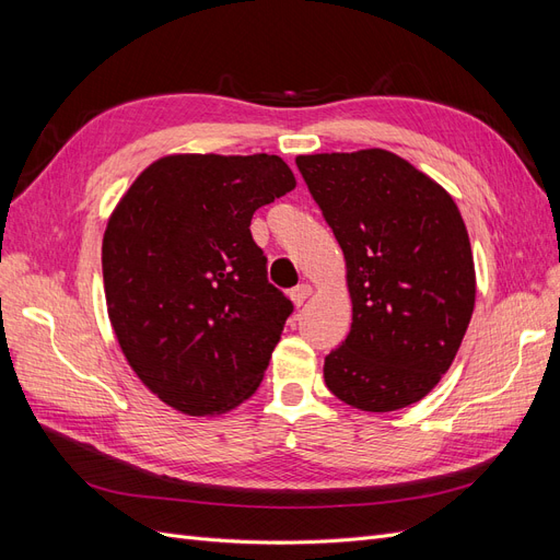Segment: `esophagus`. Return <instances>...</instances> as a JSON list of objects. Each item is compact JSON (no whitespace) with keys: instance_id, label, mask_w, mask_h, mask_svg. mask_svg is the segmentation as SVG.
I'll return each mask as SVG.
<instances>
[{"instance_id":"esophagus-1","label":"esophagus","mask_w":560,"mask_h":560,"mask_svg":"<svg viewBox=\"0 0 560 560\" xmlns=\"http://www.w3.org/2000/svg\"><path fill=\"white\" fill-rule=\"evenodd\" d=\"M311 294H313V287L306 284V282L296 284L294 290L290 292V296H292V301H294V306H303V301H306Z\"/></svg>"}]
</instances>
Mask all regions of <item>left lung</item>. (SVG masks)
<instances>
[{
    "instance_id": "8db88e82",
    "label": "left lung",
    "mask_w": 560,
    "mask_h": 560,
    "mask_svg": "<svg viewBox=\"0 0 560 560\" xmlns=\"http://www.w3.org/2000/svg\"><path fill=\"white\" fill-rule=\"evenodd\" d=\"M343 249L352 325L325 358V383L354 409L416 404L463 343L477 278L453 198L385 149L296 159Z\"/></svg>"
}]
</instances>
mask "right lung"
Instances as JSON below:
<instances>
[{"mask_svg":"<svg viewBox=\"0 0 560 560\" xmlns=\"http://www.w3.org/2000/svg\"><path fill=\"white\" fill-rule=\"evenodd\" d=\"M294 186L280 156L175 154L151 163L109 217L112 327L135 374L173 409L224 413L259 387L294 306L268 282L249 222Z\"/></svg>","mask_w":560,"mask_h":560,"instance_id":"obj_1","label":"right lung"}]
</instances>
